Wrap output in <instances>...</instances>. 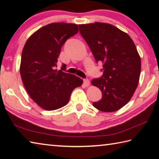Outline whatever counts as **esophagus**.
Here are the masks:
<instances>
[{"mask_svg": "<svg viewBox=\"0 0 159 159\" xmlns=\"http://www.w3.org/2000/svg\"><path fill=\"white\" fill-rule=\"evenodd\" d=\"M83 84H84L85 86H86V87H88V86H89V85H90L89 80H88V79H83Z\"/></svg>", "mask_w": 159, "mask_h": 159, "instance_id": "obj_1", "label": "esophagus"}]
</instances>
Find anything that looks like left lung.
I'll list each match as a JSON object with an SVG mask.
<instances>
[{
  "label": "left lung",
  "mask_w": 159,
  "mask_h": 159,
  "mask_svg": "<svg viewBox=\"0 0 159 159\" xmlns=\"http://www.w3.org/2000/svg\"><path fill=\"white\" fill-rule=\"evenodd\" d=\"M79 26L96 62L103 63L102 76L92 80L102 98L93 105L104 112L117 111L130 101L139 83L141 60L135 45L127 34L109 24Z\"/></svg>",
  "instance_id": "obj_1"
}]
</instances>
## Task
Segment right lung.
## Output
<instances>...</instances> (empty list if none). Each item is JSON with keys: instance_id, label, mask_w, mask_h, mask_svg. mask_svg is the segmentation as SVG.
<instances>
[{"instance_id": "right-lung-1", "label": "right lung", "mask_w": 159, "mask_h": 159, "mask_svg": "<svg viewBox=\"0 0 159 159\" xmlns=\"http://www.w3.org/2000/svg\"><path fill=\"white\" fill-rule=\"evenodd\" d=\"M79 31L77 25L52 23L29 38L21 53L20 75L31 98L43 109L52 111L65 106L83 80L56 69L61 47Z\"/></svg>"}]
</instances>
